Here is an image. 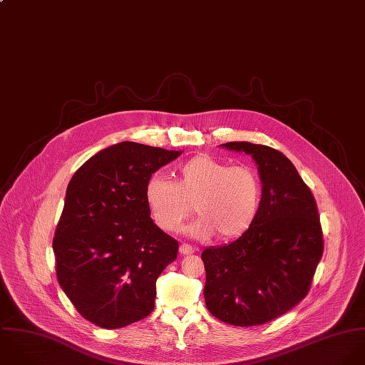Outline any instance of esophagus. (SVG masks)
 <instances>
[{"instance_id": "1", "label": "esophagus", "mask_w": 365, "mask_h": 365, "mask_svg": "<svg viewBox=\"0 0 365 365\" xmlns=\"http://www.w3.org/2000/svg\"><path fill=\"white\" fill-rule=\"evenodd\" d=\"M179 252H180L182 255H190V254L195 252V248L190 247V245H187V244H182V245L179 247Z\"/></svg>"}]
</instances>
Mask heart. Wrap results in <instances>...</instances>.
Returning <instances> with one entry per match:
<instances>
[{
    "instance_id": "1",
    "label": "heart",
    "mask_w": 365,
    "mask_h": 365,
    "mask_svg": "<svg viewBox=\"0 0 365 365\" xmlns=\"http://www.w3.org/2000/svg\"><path fill=\"white\" fill-rule=\"evenodd\" d=\"M173 182L153 175L145 185V202L155 224L166 231H178L189 217L193 205L200 217L189 227V234L207 240L242 235L257 219L261 203V180L247 165L228 166L225 162L196 155L173 170Z\"/></svg>"
}]
</instances>
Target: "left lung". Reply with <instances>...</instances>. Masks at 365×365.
Instances as JSON below:
<instances>
[{
    "instance_id": "left-lung-1",
    "label": "left lung",
    "mask_w": 365,
    "mask_h": 365,
    "mask_svg": "<svg viewBox=\"0 0 365 365\" xmlns=\"http://www.w3.org/2000/svg\"><path fill=\"white\" fill-rule=\"evenodd\" d=\"M222 146L252 156L262 195L248 231L202 252L205 300L224 323L258 326L282 316L307 294L323 255V232L309 186L282 152L251 143Z\"/></svg>"
}]
</instances>
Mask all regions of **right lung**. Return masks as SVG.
<instances>
[{"label": "right lung", "mask_w": 365, "mask_h": 365, "mask_svg": "<svg viewBox=\"0 0 365 365\" xmlns=\"http://www.w3.org/2000/svg\"><path fill=\"white\" fill-rule=\"evenodd\" d=\"M180 153L121 143L86 160L69 182L53 238L56 277L98 327H125L155 307L156 279L179 244L150 219L145 185Z\"/></svg>", "instance_id": "1"}]
</instances>
